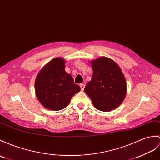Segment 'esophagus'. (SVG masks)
<instances>
[{"instance_id": "obj_1", "label": "esophagus", "mask_w": 160, "mask_h": 160, "mask_svg": "<svg viewBox=\"0 0 160 160\" xmlns=\"http://www.w3.org/2000/svg\"><path fill=\"white\" fill-rule=\"evenodd\" d=\"M80 88H81V90H82V91H84V87H85V85H84V84H80Z\"/></svg>"}]
</instances>
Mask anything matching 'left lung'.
<instances>
[{
    "mask_svg": "<svg viewBox=\"0 0 160 160\" xmlns=\"http://www.w3.org/2000/svg\"><path fill=\"white\" fill-rule=\"evenodd\" d=\"M92 76L84 91L98 110L109 112L119 106L127 93L125 78L112 59L102 57L91 61Z\"/></svg>",
    "mask_w": 160,
    "mask_h": 160,
    "instance_id": "8db88e82",
    "label": "left lung"
}]
</instances>
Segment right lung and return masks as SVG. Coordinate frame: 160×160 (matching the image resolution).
<instances>
[{"instance_id": "right-lung-1", "label": "right lung", "mask_w": 160, "mask_h": 160, "mask_svg": "<svg viewBox=\"0 0 160 160\" xmlns=\"http://www.w3.org/2000/svg\"><path fill=\"white\" fill-rule=\"evenodd\" d=\"M65 62L61 57L54 58L43 67L36 77V96L47 109L57 111L65 108L80 91L72 76L65 72Z\"/></svg>"}]
</instances>
